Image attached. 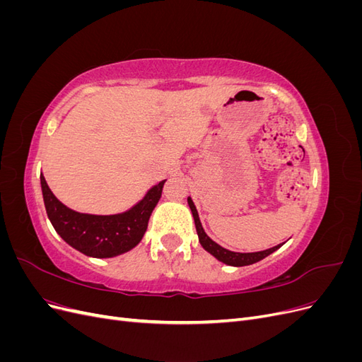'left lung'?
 Masks as SVG:
<instances>
[{
	"mask_svg": "<svg viewBox=\"0 0 362 362\" xmlns=\"http://www.w3.org/2000/svg\"><path fill=\"white\" fill-rule=\"evenodd\" d=\"M187 202H189V206H190L193 218H194L196 233H198L201 246L208 252V254H211L216 259L223 262V264L234 266V267L250 266V264H254V262H258V261H261V259H264L266 257H269L270 254H273V252L278 250V249L284 245V243H282V245H278V246H275V247H270V249H266V250H259V252H247V254H243V252H233V250H229V249H225V247H222L221 245H217L216 242H213V240H211L210 237H208L206 233L204 231L202 223H201V221H199L198 210H196V206H194V204H193L190 196L187 198Z\"/></svg>",
	"mask_w": 362,
	"mask_h": 362,
	"instance_id": "1",
	"label": "left lung"
}]
</instances>
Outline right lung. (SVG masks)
Segmentation results:
<instances>
[{
	"label": "right lung",
	"mask_w": 362,
	"mask_h": 362,
	"mask_svg": "<svg viewBox=\"0 0 362 362\" xmlns=\"http://www.w3.org/2000/svg\"><path fill=\"white\" fill-rule=\"evenodd\" d=\"M166 180L152 185L136 205L117 214H87L62 204L40 175L47 214L56 233L74 249L93 258H113L136 247L144 238L149 217L161 198Z\"/></svg>",
	"instance_id": "add662e5"
}]
</instances>
